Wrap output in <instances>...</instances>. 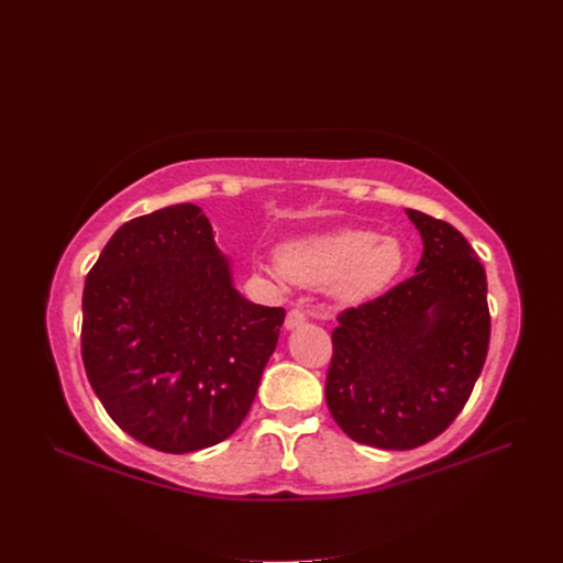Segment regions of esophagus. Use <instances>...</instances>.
Here are the masks:
<instances>
[{
    "instance_id": "obj_1",
    "label": "esophagus",
    "mask_w": 563,
    "mask_h": 563,
    "mask_svg": "<svg viewBox=\"0 0 563 563\" xmlns=\"http://www.w3.org/2000/svg\"><path fill=\"white\" fill-rule=\"evenodd\" d=\"M306 319L308 317H306V312L301 308H291L287 312V317H285V329H299V327H303Z\"/></svg>"
}]
</instances>
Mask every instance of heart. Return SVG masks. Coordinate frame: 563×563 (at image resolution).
I'll return each instance as SVG.
<instances>
[{"label": "heart", "mask_w": 563, "mask_h": 563, "mask_svg": "<svg viewBox=\"0 0 563 563\" xmlns=\"http://www.w3.org/2000/svg\"><path fill=\"white\" fill-rule=\"evenodd\" d=\"M404 253L393 236L372 230H340L285 244L280 272L303 285L333 280L335 297L358 301L386 287L401 269Z\"/></svg>", "instance_id": "obj_1"}]
</instances>
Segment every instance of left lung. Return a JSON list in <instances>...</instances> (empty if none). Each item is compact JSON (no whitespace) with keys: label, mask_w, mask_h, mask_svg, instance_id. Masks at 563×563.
Returning a JSON list of instances; mask_svg holds the SVG:
<instances>
[{"label":"left lung","mask_w":563,"mask_h":563,"mask_svg":"<svg viewBox=\"0 0 563 563\" xmlns=\"http://www.w3.org/2000/svg\"><path fill=\"white\" fill-rule=\"evenodd\" d=\"M424 251L416 274L338 314L327 404L361 445L416 450L445 431L482 374L490 340L486 272L450 223L408 210Z\"/></svg>","instance_id":"1"}]
</instances>
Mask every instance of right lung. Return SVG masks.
Wrapping results in <instances>:
<instances>
[{
  "instance_id": "add662e5",
  "label": "right lung",
  "mask_w": 563,
  "mask_h": 563,
  "mask_svg": "<svg viewBox=\"0 0 563 563\" xmlns=\"http://www.w3.org/2000/svg\"><path fill=\"white\" fill-rule=\"evenodd\" d=\"M81 310L84 369L109 418L168 454L212 448L244 422L285 319L232 287L191 202L118 228Z\"/></svg>"
}]
</instances>
